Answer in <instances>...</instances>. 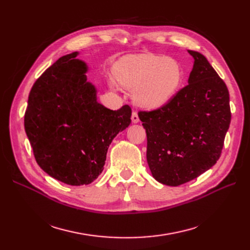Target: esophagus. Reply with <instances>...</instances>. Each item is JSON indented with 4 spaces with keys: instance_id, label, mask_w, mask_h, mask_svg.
Returning a JSON list of instances; mask_svg holds the SVG:
<instances>
[{
    "instance_id": "1",
    "label": "esophagus",
    "mask_w": 250,
    "mask_h": 250,
    "mask_svg": "<svg viewBox=\"0 0 250 250\" xmlns=\"http://www.w3.org/2000/svg\"><path fill=\"white\" fill-rule=\"evenodd\" d=\"M131 120H132V123H139V121H140V119H139V116H138V113L135 112V111H133L132 112V115H131Z\"/></svg>"
}]
</instances>
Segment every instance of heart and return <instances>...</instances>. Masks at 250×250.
I'll list each match as a JSON object with an SVG mask.
<instances>
[{"label":"heart","instance_id":"b5f03b06","mask_svg":"<svg viewBox=\"0 0 250 250\" xmlns=\"http://www.w3.org/2000/svg\"><path fill=\"white\" fill-rule=\"evenodd\" d=\"M113 77L122 86L133 89L138 105L149 109L163 107L179 89L184 78L183 67L175 59L154 54L127 55L112 67ZM116 88V82L109 80Z\"/></svg>","mask_w":250,"mask_h":250}]
</instances>
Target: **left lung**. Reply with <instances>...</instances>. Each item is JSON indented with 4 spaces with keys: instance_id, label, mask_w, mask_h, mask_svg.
Wrapping results in <instances>:
<instances>
[{
    "instance_id": "left-lung-1",
    "label": "left lung",
    "mask_w": 250,
    "mask_h": 250,
    "mask_svg": "<svg viewBox=\"0 0 250 250\" xmlns=\"http://www.w3.org/2000/svg\"><path fill=\"white\" fill-rule=\"evenodd\" d=\"M188 84L152 111H140L147 133V162L158 183L177 187L210 169L221 155L230 124L229 93L201 53Z\"/></svg>"
}]
</instances>
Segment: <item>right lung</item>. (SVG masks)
Listing matches in <instances>:
<instances>
[{"mask_svg":"<svg viewBox=\"0 0 250 250\" xmlns=\"http://www.w3.org/2000/svg\"><path fill=\"white\" fill-rule=\"evenodd\" d=\"M78 52L60 57L29 94L25 131L40 167L70 186L88 185L104 169L108 147L131 123V108L97 101L87 65Z\"/></svg>","mask_w":250,"mask_h":250,"instance_id":"right-lung-1","label":"right lung"}]
</instances>
